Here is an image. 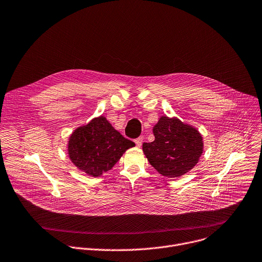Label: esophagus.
Here are the masks:
<instances>
[{
    "label": "esophagus",
    "instance_id": "34e87169",
    "mask_svg": "<svg viewBox=\"0 0 262 262\" xmlns=\"http://www.w3.org/2000/svg\"><path fill=\"white\" fill-rule=\"evenodd\" d=\"M135 143H136V145H137L138 147H140V146L142 145V143H143V138H142V137L137 138V139L135 140Z\"/></svg>",
    "mask_w": 262,
    "mask_h": 262
}]
</instances>
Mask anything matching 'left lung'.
Masks as SVG:
<instances>
[{"mask_svg": "<svg viewBox=\"0 0 262 262\" xmlns=\"http://www.w3.org/2000/svg\"><path fill=\"white\" fill-rule=\"evenodd\" d=\"M155 141L143 143V152L152 167L162 176L179 178L198 164L204 142L200 132L177 117H160L154 126Z\"/></svg>", "mask_w": 262, "mask_h": 262, "instance_id": "1", "label": "left lung"}]
</instances>
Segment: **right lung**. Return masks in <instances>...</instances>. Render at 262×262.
I'll return each mask as SVG.
<instances>
[{
	"label": "right lung",
	"mask_w": 262,
	"mask_h": 262,
	"mask_svg": "<svg viewBox=\"0 0 262 262\" xmlns=\"http://www.w3.org/2000/svg\"><path fill=\"white\" fill-rule=\"evenodd\" d=\"M134 146L133 141L116 130L101 115L72 133L68 142V155L79 170L97 178L111 170Z\"/></svg>",
	"instance_id": "right-lung-1"
}]
</instances>
